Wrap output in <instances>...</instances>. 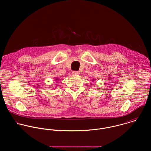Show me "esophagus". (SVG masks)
I'll return each mask as SVG.
<instances>
[{"label":"esophagus","mask_w":151,"mask_h":151,"mask_svg":"<svg viewBox=\"0 0 151 151\" xmlns=\"http://www.w3.org/2000/svg\"><path fill=\"white\" fill-rule=\"evenodd\" d=\"M72 74L74 75V76H77L78 74V72L77 71H74L72 72Z\"/></svg>","instance_id":"esophagus-1"}]
</instances>
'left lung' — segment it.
<instances>
[{
	"instance_id": "1",
	"label": "left lung",
	"mask_w": 151,
	"mask_h": 151,
	"mask_svg": "<svg viewBox=\"0 0 151 151\" xmlns=\"http://www.w3.org/2000/svg\"><path fill=\"white\" fill-rule=\"evenodd\" d=\"M92 81H93V79H92Z\"/></svg>"
}]
</instances>
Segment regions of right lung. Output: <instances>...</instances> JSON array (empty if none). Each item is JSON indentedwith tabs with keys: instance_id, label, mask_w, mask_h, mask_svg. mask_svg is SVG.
Here are the masks:
<instances>
[{
	"instance_id": "right-lung-1",
	"label": "right lung",
	"mask_w": 151,
	"mask_h": 151,
	"mask_svg": "<svg viewBox=\"0 0 151 151\" xmlns=\"http://www.w3.org/2000/svg\"><path fill=\"white\" fill-rule=\"evenodd\" d=\"M55 80H56V81H58V80H59V78H58V77H56V79H55Z\"/></svg>"
}]
</instances>
